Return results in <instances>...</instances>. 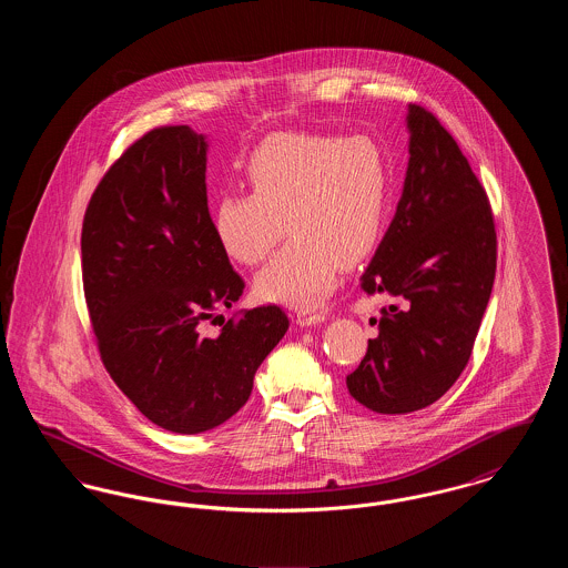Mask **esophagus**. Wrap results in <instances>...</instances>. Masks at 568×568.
<instances>
[{"instance_id":"obj_1","label":"esophagus","mask_w":568,"mask_h":568,"mask_svg":"<svg viewBox=\"0 0 568 568\" xmlns=\"http://www.w3.org/2000/svg\"><path fill=\"white\" fill-rule=\"evenodd\" d=\"M324 313H308V311H302V313H297L296 324L300 325V327H308V325H320L324 324Z\"/></svg>"}]
</instances>
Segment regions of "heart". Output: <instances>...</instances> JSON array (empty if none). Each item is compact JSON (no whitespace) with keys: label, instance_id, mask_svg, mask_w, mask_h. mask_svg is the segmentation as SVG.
Returning <instances> with one entry per match:
<instances>
[{"label":"heart","instance_id":"b5f03b06","mask_svg":"<svg viewBox=\"0 0 568 568\" xmlns=\"http://www.w3.org/2000/svg\"><path fill=\"white\" fill-rule=\"evenodd\" d=\"M248 193H223L211 211L221 251L236 264H260L285 230V244L255 276V294L315 308L345 264L362 262L383 234L389 165L377 138L290 132L266 138L244 162Z\"/></svg>","mask_w":568,"mask_h":568}]
</instances>
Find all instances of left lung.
<instances>
[{"instance_id": "obj_1", "label": "left lung", "mask_w": 568, "mask_h": 568, "mask_svg": "<svg viewBox=\"0 0 568 568\" xmlns=\"http://www.w3.org/2000/svg\"><path fill=\"white\" fill-rule=\"evenodd\" d=\"M406 130L403 195L359 278L366 294L392 304L347 377L353 398L383 415L426 408L458 381L496 274L494 216L458 142L415 104Z\"/></svg>"}]
</instances>
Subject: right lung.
<instances>
[{
	"label": "right lung",
	"mask_w": 568,
	"mask_h": 568,
	"mask_svg": "<svg viewBox=\"0 0 568 568\" xmlns=\"http://www.w3.org/2000/svg\"><path fill=\"white\" fill-rule=\"evenodd\" d=\"M206 153V135L190 125L142 135L82 221V283L102 362L146 419L176 434L213 430L239 413L290 327L271 304L227 320L219 336L202 334L244 290L211 227Z\"/></svg>",
	"instance_id": "1"
}]
</instances>
